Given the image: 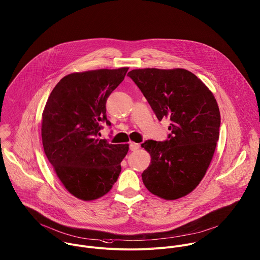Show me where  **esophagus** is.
<instances>
[{
  "label": "esophagus",
  "instance_id": "obj_1",
  "mask_svg": "<svg viewBox=\"0 0 260 260\" xmlns=\"http://www.w3.org/2000/svg\"><path fill=\"white\" fill-rule=\"evenodd\" d=\"M139 148H140V145H139V144H136V143H131V144H129V150L133 151V152L137 151Z\"/></svg>",
  "mask_w": 260,
  "mask_h": 260
}]
</instances>
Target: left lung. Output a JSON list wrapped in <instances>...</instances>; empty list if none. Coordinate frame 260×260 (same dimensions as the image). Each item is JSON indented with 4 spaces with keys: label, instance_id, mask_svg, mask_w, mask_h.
I'll return each instance as SVG.
<instances>
[{
    "label": "left lung",
    "instance_id": "left-lung-1",
    "mask_svg": "<svg viewBox=\"0 0 260 260\" xmlns=\"http://www.w3.org/2000/svg\"><path fill=\"white\" fill-rule=\"evenodd\" d=\"M127 75L157 119L171 120L166 141L142 144L152 156L142 174L143 182L162 199L181 198L199 185L214 155L221 123L217 102L207 86L186 69H134Z\"/></svg>",
    "mask_w": 260,
    "mask_h": 260
}]
</instances>
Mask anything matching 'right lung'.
<instances>
[{
  "label": "right lung",
  "instance_id": "add662e5",
  "mask_svg": "<svg viewBox=\"0 0 260 260\" xmlns=\"http://www.w3.org/2000/svg\"><path fill=\"white\" fill-rule=\"evenodd\" d=\"M127 67L76 72L53 88L42 114L45 155L66 190L91 201L110 191L121 171L128 145L99 139L106 117V101L121 83Z\"/></svg>",
  "mask_w": 260,
  "mask_h": 260
}]
</instances>
